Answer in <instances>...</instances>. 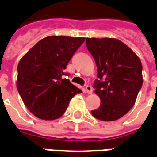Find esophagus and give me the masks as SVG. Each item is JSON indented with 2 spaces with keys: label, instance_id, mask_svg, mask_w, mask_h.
I'll list each match as a JSON object with an SVG mask.
<instances>
[{
  "label": "esophagus",
  "instance_id": "34e87169",
  "mask_svg": "<svg viewBox=\"0 0 157 157\" xmlns=\"http://www.w3.org/2000/svg\"><path fill=\"white\" fill-rule=\"evenodd\" d=\"M85 90H86V93L89 94L93 93V88L90 85H86V87H85Z\"/></svg>",
  "mask_w": 157,
  "mask_h": 157
}]
</instances>
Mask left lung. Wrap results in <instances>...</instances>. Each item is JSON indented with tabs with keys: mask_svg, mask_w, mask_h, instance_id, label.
I'll use <instances>...</instances> for the list:
<instances>
[{
	"mask_svg": "<svg viewBox=\"0 0 157 157\" xmlns=\"http://www.w3.org/2000/svg\"><path fill=\"white\" fill-rule=\"evenodd\" d=\"M87 50L96 63L94 87L101 99L92 115L103 121H113L134 105L143 85L142 63L136 53L116 38H87Z\"/></svg>",
	"mask_w": 157,
	"mask_h": 157,
	"instance_id": "left-lung-1",
	"label": "left lung"
}]
</instances>
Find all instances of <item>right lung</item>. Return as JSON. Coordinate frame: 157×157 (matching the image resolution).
Listing matches in <instances>:
<instances>
[{
    "mask_svg": "<svg viewBox=\"0 0 157 157\" xmlns=\"http://www.w3.org/2000/svg\"><path fill=\"white\" fill-rule=\"evenodd\" d=\"M85 38L49 36L31 48L18 64L17 89L25 106L38 119L53 120L65 113L82 90L63 75Z\"/></svg>",
    "mask_w": 157,
    "mask_h": 157,
    "instance_id": "right-lung-1",
    "label": "right lung"
}]
</instances>
